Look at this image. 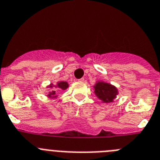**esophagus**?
I'll use <instances>...</instances> for the list:
<instances>
[{
  "mask_svg": "<svg viewBox=\"0 0 160 160\" xmlns=\"http://www.w3.org/2000/svg\"><path fill=\"white\" fill-rule=\"evenodd\" d=\"M84 78L79 79V80H78V81H80V82H83V81H84Z\"/></svg>",
  "mask_w": 160,
  "mask_h": 160,
  "instance_id": "1",
  "label": "esophagus"
}]
</instances>
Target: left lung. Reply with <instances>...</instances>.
Listing matches in <instances>:
<instances>
[{"label":"left lung","instance_id":"8db88e82","mask_svg":"<svg viewBox=\"0 0 160 160\" xmlns=\"http://www.w3.org/2000/svg\"><path fill=\"white\" fill-rule=\"evenodd\" d=\"M94 92L99 99L109 103L113 101V98L118 93L114 86L103 82H98L95 84Z\"/></svg>","mask_w":160,"mask_h":160}]
</instances>
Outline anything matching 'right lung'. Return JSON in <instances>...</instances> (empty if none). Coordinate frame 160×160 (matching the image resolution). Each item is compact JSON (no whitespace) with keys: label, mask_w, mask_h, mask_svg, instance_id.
Returning <instances> with one entry per match:
<instances>
[{"label":"right lung","mask_w":160,"mask_h":160,"mask_svg":"<svg viewBox=\"0 0 160 160\" xmlns=\"http://www.w3.org/2000/svg\"><path fill=\"white\" fill-rule=\"evenodd\" d=\"M50 87H52V86H50ZM57 87L60 88V89L64 90V89H66L68 87V83H67V82L62 81V82H59V83H58V84H57ZM55 92L56 91H55V90L51 91L49 94V97H54V96L55 95Z\"/></svg>","instance_id":"add662e5"}]
</instances>
